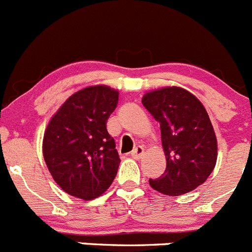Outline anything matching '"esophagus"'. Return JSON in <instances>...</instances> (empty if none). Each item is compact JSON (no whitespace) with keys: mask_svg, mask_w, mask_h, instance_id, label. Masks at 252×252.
Returning a JSON list of instances; mask_svg holds the SVG:
<instances>
[{"mask_svg":"<svg viewBox=\"0 0 252 252\" xmlns=\"http://www.w3.org/2000/svg\"><path fill=\"white\" fill-rule=\"evenodd\" d=\"M142 155H144V148L142 146H136L131 153V157L135 158V159H140Z\"/></svg>","mask_w":252,"mask_h":252,"instance_id":"esophagus-1","label":"esophagus"}]
</instances>
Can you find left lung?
I'll return each mask as SVG.
<instances>
[{
	"mask_svg": "<svg viewBox=\"0 0 252 252\" xmlns=\"http://www.w3.org/2000/svg\"><path fill=\"white\" fill-rule=\"evenodd\" d=\"M142 104L160 124L166 169L149 179L166 195L188 193L206 182L217 160V140L206 108L179 87H166L142 97Z\"/></svg>",
	"mask_w": 252,
	"mask_h": 252,
	"instance_id": "left-lung-1",
	"label": "left lung"
}]
</instances>
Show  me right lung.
I'll list each match as a JSON object with an SVG mask.
<instances>
[{"label":"right lung","mask_w":252,"mask_h":252,"mask_svg":"<svg viewBox=\"0 0 252 252\" xmlns=\"http://www.w3.org/2000/svg\"><path fill=\"white\" fill-rule=\"evenodd\" d=\"M119 92L93 86L70 95L50 120L43 153L50 174L68 194L90 201L110 188L120 165L106 128Z\"/></svg>","instance_id":"add662e5"}]
</instances>
